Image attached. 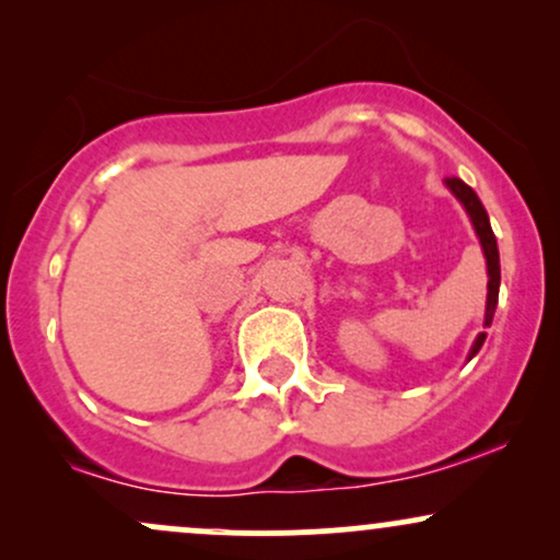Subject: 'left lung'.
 <instances>
[{
  "label": "left lung",
  "instance_id": "8db88e82",
  "mask_svg": "<svg viewBox=\"0 0 560 560\" xmlns=\"http://www.w3.org/2000/svg\"><path fill=\"white\" fill-rule=\"evenodd\" d=\"M447 189L453 191L455 197H458V202L464 205L468 218H471L474 223V231H477L479 236V244L481 249H485V258H487V276H490V281H487V307H485V326L492 324V316H494V307H498V292H500V255H498V242H494V234H492V226H490V218H487V210L485 205L479 202L477 191L471 189V186L460 182V178H445ZM487 334L481 331L477 339H474V347L471 352H468V361H471L474 355L481 350V345H485Z\"/></svg>",
  "mask_w": 560,
  "mask_h": 560
}]
</instances>
